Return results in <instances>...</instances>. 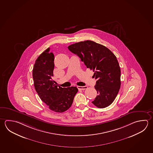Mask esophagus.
I'll list each match as a JSON object with an SVG mask.
<instances>
[{
  "label": "esophagus",
  "mask_w": 153,
  "mask_h": 153,
  "mask_svg": "<svg viewBox=\"0 0 153 153\" xmlns=\"http://www.w3.org/2000/svg\"><path fill=\"white\" fill-rule=\"evenodd\" d=\"M78 87V89L79 90H85V89H87V86H78L77 87Z\"/></svg>",
  "instance_id": "obj_1"
}]
</instances>
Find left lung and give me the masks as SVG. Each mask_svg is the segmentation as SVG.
Listing matches in <instances>:
<instances>
[{
    "mask_svg": "<svg viewBox=\"0 0 153 153\" xmlns=\"http://www.w3.org/2000/svg\"><path fill=\"white\" fill-rule=\"evenodd\" d=\"M68 50L76 54L94 72L95 88L98 94L92 103L99 108L111 104L121 86V70L116 56L108 48L91 40L71 45Z\"/></svg>",
    "mask_w": 153,
    "mask_h": 153,
    "instance_id": "obj_1",
    "label": "left lung"
}]
</instances>
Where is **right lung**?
<instances>
[{
	"label": "right lung",
	"instance_id": "1",
	"mask_svg": "<svg viewBox=\"0 0 153 153\" xmlns=\"http://www.w3.org/2000/svg\"><path fill=\"white\" fill-rule=\"evenodd\" d=\"M54 56L48 48L36 59L32 75L34 86L41 100L52 111L62 113L70 108L78 89L76 87L62 88L53 80Z\"/></svg>",
	"mask_w": 153,
	"mask_h": 153
}]
</instances>
